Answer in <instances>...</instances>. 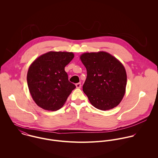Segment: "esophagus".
<instances>
[{
	"label": "esophagus",
	"instance_id": "1",
	"mask_svg": "<svg viewBox=\"0 0 158 158\" xmlns=\"http://www.w3.org/2000/svg\"><path fill=\"white\" fill-rule=\"evenodd\" d=\"M75 85H76V88H81V83H77Z\"/></svg>",
	"mask_w": 158,
	"mask_h": 158
}]
</instances>
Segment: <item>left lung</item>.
<instances>
[{"instance_id": "obj_1", "label": "left lung", "mask_w": 158, "mask_h": 158, "mask_svg": "<svg viewBox=\"0 0 158 158\" xmlns=\"http://www.w3.org/2000/svg\"><path fill=\"white\" fill-rule=\"evenodd\" d=\"M80 60L87 70L83 90L92 105L102 111L117 106L126 90L127 77L123 65L106 52L85 53Z\"/></svg>"}]
</instances>
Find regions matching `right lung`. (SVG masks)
Instances as JSON below:
<instances>
[{
  "mask_svg": "<svg viewBox=\"0 0 158 158\" xmlns=\"http://www.w3.org/2000/svg\"><path fill=\"white\" fill-rule=\"evenodd\" d=\"M74 57L72 52L50 51L30 66L27 80L36 105L48 111L60 110L76 86L68 80L64 68Z\"/></svg>",
  "mask_w": 158,
  "mask_h": 158,
  "instance_id": "add662e5",
  "label": "right lung"
}]
</instances>
